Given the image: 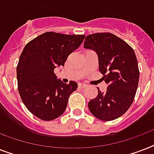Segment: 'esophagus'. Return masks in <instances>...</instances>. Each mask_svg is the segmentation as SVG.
Returning a JSON list of instances; mask_svg holds the SVG:
<instances>
[{
	"mask_svg": "<svg viewBox=\"0 0 154 154\" xmlns=\"http://www.w3.org/2000/svg\"><path fill=\"white\" fill-rule=\"evenodd\" d=\"M78 87H79V88H82V89H84V88L86 87V85L84 84V83H79V84H78Z\"/></svg>",
	"mask_w": 154,
	"mask_h": 154,
	"instance_id": "obj_1",
	"label": "esophagus"
}]
</instances>
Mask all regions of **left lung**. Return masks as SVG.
Instances as JSON below:
<instances>
[{
  "label": "left lung",
  "instance_id": "1",
  "mask_svg": "<svg viewBox=\"0 0 154 154\" xmlns=\"http://www.w3.org/2000/svg\"><path fill=\"white\" fill-rule=\"evenodd\" d=\"M84 48L98 56L99 71L108 85L106 93L97 88V97L88 103L89 111L101 121H112L129 109L136 95L139 69L134 49L110 32L88 35Z\"/></svg>",
  "mask_w": 154,
  "mask_h": 154
}]
</instances>
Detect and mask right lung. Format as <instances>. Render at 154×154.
<instances>
[{
  "instance_id": "right-lung-1",
  "label": "right lung",
  "mask_w": 154,
  "mask_h": 154,
  "mask_svg": "<svg viewBox=\"0 0 154 154\" xmlns=\"http://www.w3.org/2000/svg\"><path fill=\"white\" fill-rule=\"evenodd\" d=\"M85 35L46 32L25 46L17 67L18 91L28 110L43 121H52L65 112L75 82L63 83L54 69L64 66L70 53L81 45Z\"/></svg>"
}]
</instances>
